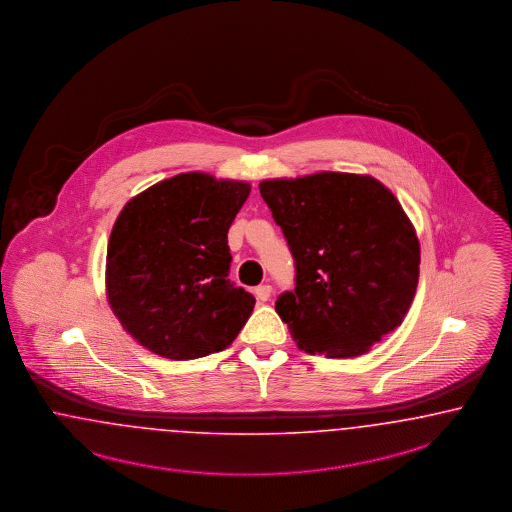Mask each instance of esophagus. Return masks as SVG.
<instances>
[{"instance_id": "obj_1", "label": "esophagus", "mask_w": 512, "mask_h": 512, "mask_svg": "<svg viewBox=\"0 0 512 512\" xmlns=\"http://www.w3.org/2000/svg\"><path fill=\"white\" fill-rule=\"evenodd\" d=\"M255 295H257V299L259 301H268L270 299V295H272V286H268V284H263V286L255 287Z\"/></svg>"}]
</instances>
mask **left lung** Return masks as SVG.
<instances>
[{
	"mask_svg": "<svg viewBox=\"0 0 512 512\" xmlns=\"http://www.w3.org/2000/svg\"><path fill=\"white\" fill-rule=\"evenodd\" d=\"M259 190L295 259V289L278 297L276 312L299 348L360 356L402 324L421 255L408 215L385 184L322 171L263 181Z\"/></svg>",
	"mask_w": 512,
	"mask_h": 512,
	"instance_id": "8db88e82",
	"label": "left lung"
}]
</instances>
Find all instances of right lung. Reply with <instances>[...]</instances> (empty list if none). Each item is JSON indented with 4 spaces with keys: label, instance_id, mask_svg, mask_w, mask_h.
Masks as SVG:
<instances>
[{
    "label": "right lung",
    "instance_id": "add662e5",
    "mask_svg": "<svg viewBox=\"0 0 512 512\" xmlns=\"http://www.w3.org/2000/svg\"><path fill=\"white\" fill-rule=\"evenodd\" d=\"M251 186L181 173L146 188L118 215L106 251L108 303L150 352L194 360L225 350L255 297L228 280V228Z\"/></svg>",
    "mask_w": 512,
    "mask_h": 512
}]
</instances>
